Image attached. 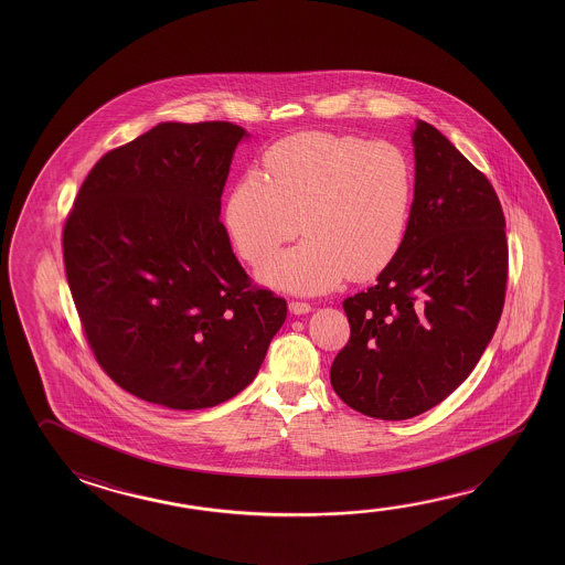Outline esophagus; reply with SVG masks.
Wrapping results in <instances>:
<instances>
[{"instance_id": "34e87169", "label": "esophagus", "mask_w": 565, "mask_h": 565, "mask_svg": "<svg viewBox=\"0 0 565 565\" xmlns=\"http://www.w3.org/2000/svg\"><path fill=\"white\" fill-rule=\"evenodd\" d=\"M289 311L296 315L309 313V311H311V303L299 301V299H291V301H289Z\"/></svg>"}]
</instances>
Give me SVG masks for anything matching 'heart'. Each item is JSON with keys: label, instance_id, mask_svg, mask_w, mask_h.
Returning <instances> with one entry per match:
<instances>
[{"label": "heart", "instance_id": "1", "mask_svg": "<svg viewBox=\"0 0 565 565\" xmlns=\"http://www.w3.org/2000/svg\"><path fill=\"white\" fill-rule=\"evenodd\" d=\"M412 203L414 166L396 143L301 131L266 151L264 173L252 169L234 183L224 223L252 266L301 228L306 241L268 262L259 278L319 294L347 276L366 281L388 268L406 238Z\"/></svg>", "mask_w": 565, "mask_h": 565}]
</instances>
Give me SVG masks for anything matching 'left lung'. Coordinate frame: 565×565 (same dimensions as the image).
Instances as JSON below:
<instances>
[{
	"label": "left lung",
	"instance_id": "left-lung-1",
	"mask_svg": "<svg viewBox=\"0 0 565 565\" xmlns=\"http://www.w3.org/2000/svg\"><path fill=\"white\" fill-rule=\"evenodd\" d=\"M416 186L406 238L369 287L342 301L349 342L337 396L376 419L437 406L471 374L504 307L509 244L499 196L431 124L414 130Z\"/></svg>",
	"mask_w": 565,
	"mask_h": 565
}]
</instances>
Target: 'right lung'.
Returning a JSON list of instances; mask_svg holds the SVG:
<instances>
[{
    "mask_svg": "<svg viewBox=\"0 0 565 565\" xmlns=\"http://www.w3.org/2000/svg\"><path fill=\"white\" fill-rule=\"evenodd\" d=\"M244 136L231 121L159 124L98 159L66 216V279L94 359L158 406L234 398L286 321V299L252 281L218 218Z\"/></svg>",
    "mask_w": 565,
    "mask_h": 565,
    "instance_id": "right-lung-1",
    "label": "right lung"
}]
</instances>
